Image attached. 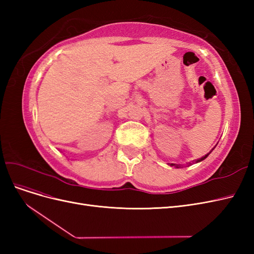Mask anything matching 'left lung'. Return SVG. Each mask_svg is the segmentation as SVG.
<instances>
[{
  "label": "left lung",
  "instance_id": "obj_1",
  "mask_svg": "<svg viewBox=\"0 0 254 254\" xmlns=\"http://www.w3.org/2000/svg\"><path fill=\"white\" fill-rule=\"evenodd\" d=\"M212 150H213V149H212ZM212 150H211V151H212ZM211 151H210V152H209V153H206V155H205V156H204V157H202V158H200V159H198V160H197V161H196V163H198V162H200V161H202V160H204V159H205V158H206V157H207V156H209V155H210V153H211ZM171 166H175V167H177V168H179V165H175V164H173V163H172V164H171Z\"/></svg>",
  "mask_w": 254,
  "mask_h": 254
}]
</instances>
